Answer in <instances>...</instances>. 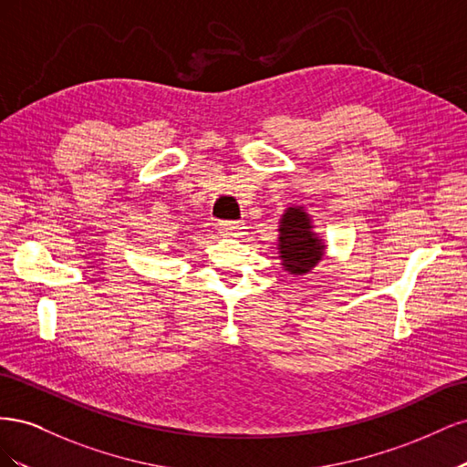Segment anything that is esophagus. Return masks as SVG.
<instances>
[{"label": "esophagus", "instance_id": "esophagus-1", "mask_svg": "<svg viewBox=\"0 0 467 467\" xmlns=\"http://www.w3.org/2000/svg\"><path fill=\"white\" fill-rule=\"evenodd\" d=\"M218 230L222 235H230V237H237V235H244L245 234V225L239 223V222H220Z\"/></svg>", "mask_w": 467, "mask_h": 467}]
</instances>
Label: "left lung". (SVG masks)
Segmentation results:
<instances>
[{
	"label": "left lung",
	"instance_id": "obj_1",
	"mask_svg": "<svg viewBox=\"0 0 467 467\" xmlns=\"http://www.w3.org/2000/svg\"><path fill=\"white\" fill-rule=\"evenodd\" d=\"M309 230H312V225H309L307 214L298 206L288 208L280 220L278 249L282 265L294 275L312 271L323 257L325 245Z\"/></svg>",
	"mask_w": 467,
	"mask_h": 467
}]
</instances>
